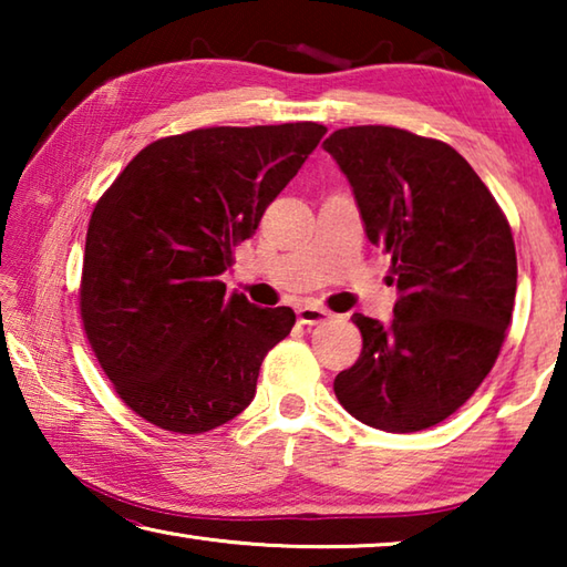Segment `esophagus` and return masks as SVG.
<instances>
[{
	"label": "esophagus",
	"instance_id": "1",
	"mask_svg": "<svg viewBox=\"0 0 567 567\" xmlns=\"http://www.w3.org/2000/svg\"><path fill=\"white\" fill-rule=\"evenodd\" d=\"M330 318H332V312L324 310V307L302 305L300 310H297V320H300V324H320V322H328Z\"/></svg>",
	"mask_w": 567,
	"mask_h": 567
}]
</instances>
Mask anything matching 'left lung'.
<instances>
[{
	"label": "left lung",
	"mask_w": 567,
	"mask_h": 567,
	"mask_svg": "<svg viewBox=\"0 0 567 567\" xmlns=\"http://www.w3.org/2000/svg\"><path fill=\"white\" fill-rule=\"evenodd\" d=\"M322 147L350 179L400 292L388 324L352 315L362 352L334 378V395L370 427H433L465 405L501 354L517 287L511 225L445 142L360 124Z\"/></svg>",
	"instance_id": "1"
}]
</instances>
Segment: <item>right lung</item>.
<instances>
[{
    "label": "right lung",
    "instance_id": "add662e5",
    "mask_svg": "<svg viewBox=\"0 0 567 567\" xmlns=\"http://www.w3.org/2000/svg\"><path fill=\"white\" fill-rule=\"evenodd\" d=\"M324 132L287 122L172 134L94 205L80 315L104 375L142 420L197 435L252 402L295 312L227 295L219 275Z\"/></svg>",
    "mask_w": 567,
    "mask_h": 567
}]
</instances>
